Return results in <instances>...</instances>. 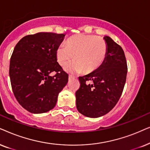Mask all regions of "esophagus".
Masks as SVG:
<instances>
[{
  "label": "esophagus",
  "mask_w": 150,
  "mask_h": 150,
  "mask_svg": "<svg viewBox=\"0 0 150 150\" xmlns=\"http://www.w3.org/2000/svg\"><path fill=\"white\" fill-rule=\"evenodd\" d=\"M73 78H74V77L72 76V75H70L69 76V80H71V79H73Z\"/></svg>",
  "instance_id": "1"
}]
</instances>
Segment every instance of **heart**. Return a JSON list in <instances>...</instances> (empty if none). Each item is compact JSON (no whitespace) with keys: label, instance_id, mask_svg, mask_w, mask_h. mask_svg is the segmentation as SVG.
Returning a JSON list of instances; mask_svg holds the SVG:
<instances>
[{"label":"heart","instance_id":"obj_1","mask_svg":"<svg viewBox=\"0 0 150 150\" xmlns=\"http://www.w3.org/2000/svg\"><path fill=\"white\" fill-rule=\"evenodd\" d=\"M66 45L59 46L57 49V61L61 67H64L74 56L75 61L66 68L71 73L95 72L106 57L107 44L102 38L97 35L82 33L73 35L67 40Z\"/></svg>","mask_w":150,"mask_h":150}]
</instances>
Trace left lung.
Segmentation results:
<instances>
[{"label": "left lung", "mask_w": 150, "mask_h": 150, "mask_svg": "<svg viewBox=\"0 0 150 150\" xmlns=\"http://www.w3.org/2000/svg\"><path fill=\"white\" fill-rule=\"evenodd\" d=\"M103 39L108 47L104 62L97 71L79 77L80 87L75 93L77 110L91 118L105 115L115 106L126 81L124 51L111 38Z\"/></svg>", "instance_id": "1"}]
</instances>
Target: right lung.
<instances>
[{
	"label": "right lung",
	"instance_id": "right-lung-1",
	"mask_svg": "<svg viewBox=\"0 0 150 150\" xmlns=\"http://www.w3.org/2000/svg\"><path fill=\"white\" fill-rule=\"evenodd\" d=\"M65 34L40 32L23 37L13 49L9 64L13 93L18 103L33 114L55 106L69 75L57 62L56 50ZM57 73L54 76L50 75Z\"/></svg>",
	"mask_w": 150,
	"mask_h": 150
}]
</instances>
